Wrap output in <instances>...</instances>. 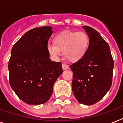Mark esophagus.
<instances>
[{
    "label": "esophagus",
    "instance_id": "esophagus-1",
    "mask_svg": "<svg viewBox=\"0 0 123 123\" xmlns=\"http://www.w3.org/2000/svg\"><path fill=\"white\" fill-rule=\"evenodd\" d=\"M62 69H63V70H66V69H69V66L68 65H66V64H62Z\"/></svg>",
    "mask_w": 123,
    "mask_h": 123
}]
</instances>
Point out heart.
<instances>
[{
    "instance_id": "b5f03b06",
    "label": "heart",
    "mask_w": 123,
    "mask_h": 123,
    "mask_svg": "<svg viewBox=\"0 0 123 123\" xmlns=\"http://www.w3.org/2000/svg\"><path fill=\"white\" fill-rule=\"evenodd\" d=\"M89 38L84 32L66 31L58 33L54 38V43L46 46L48 55L53 61H57L61 55L72 62L79 61L87 52Z\"/></svg>"
}]
</instances>
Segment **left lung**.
<instances>
[{
    "label": "left lung",
    "mask_w": 123,
    "mask_h": 123,
    "mask_svg": "<svg viewBox=\"0 0 123 123\" xmlns=\"http://www.w3.org/2000/svg\"><path fill=\"white\" fill-rule=\"evenodd\" d=\"M89 38L84 57L70 66L72 91L79 103L93 105L103 98L112 85L114 61L108 43L98 32L82 26Z\"/></svg>",
    "instance_id": "left-lung-1"
}]
</instances>
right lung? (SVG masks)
<instances>
[{"label":"right lung","instance_id":"obj_1","mask_svg":"<svg viewBox=\"0 0 123 123\" xmlns=\"http://www.w3.org/2000/svg\"><path fill=\"white\" fill-rule=\"evenodd\" d=\"M50 26L30 30L13 45L8 64L9 84L20 99L32 105L46 103L62 73V64L51 61L46 46Z\"/></svg>","mask_w":123,"mask_h":123}]
</instances>
